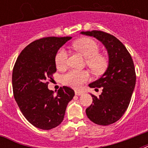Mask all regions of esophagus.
<instances>
[{
  "label": "esophagus",
  "mask_w": 148,
  "mask_h": 148,
  "mask_svg": "<svg viewBox=\"0 0 148 148\" xmlns=\"http://www.w3.org/2000/svg\"><path fill=\"white\" fill-rule=\"evenodd\" d=\"M84 94L83 90H75V95H81Z\"/></svg>",
  "instance_id": "obj_1"
}]
</instances>
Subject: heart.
<instances>
[{"instance_id": "heart-1", "label": "heart", "mask_w": 148, "mask_h": 148, "mask_svg": "<svg viewBox=\"0 0 148 148\" xmlns=\"http://www.w3.org/2000/svg\"><path fill=\"white\" fill-rule=\"evenodd\" d=\"M73 47L86 58V64L93 71L101 73L105 69L107 61L104 57L99 54V47L95 40L90 38H81L73 44ZM67 51L60 48L56 53L55 64L58 69L66 67L67 61ZM89 74L86 71L72 70L63 77L64 83L73 88H80L89 79Z\"/></svg>"}]
</instances>
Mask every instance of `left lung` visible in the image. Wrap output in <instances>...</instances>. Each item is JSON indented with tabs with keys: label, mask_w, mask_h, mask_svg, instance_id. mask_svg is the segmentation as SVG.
Masks as SVG:
<instances>
[{
	"label": "left lung",
	"mask_w": 148,
	"mask_h": 148,
	"mask_svg": "<svg viewBox=\"0 0 148 148\" xmlns=\"http://www.w3.org/2000/svg\"><path fill=\"white\" fill-rule=\"evenodd\" d=\"M81 34L97 39L108 51V68L100 78L88 85L95 90L102 88V93L98 97L91 95L93 103L86 109V114L95 124L109 125L117 121L128 108L136 84L133 60L114 36L101 31Z\"/></svg>",
	"instance_id": "1"
}]
</instances>
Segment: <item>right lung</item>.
<instances>
[{"instance_id":"obj_1","label":"right lung","mask_w":148,"mask_h":148,"mask_svg":"<svg viewBox=\"0 0 148 148\" xmlns=\"http://www.w3.org/2000/svg\"><path fill=\"white\" fill-rule=\"evenodd\" d=\"M71 37H48L34 40L18 56L12 74L14 97L25 118L38 128L50 130L63 121L67 103L74 96L64 86L54 95L47 80L55 73V56Z\"/></svg>"}]
</instances>
